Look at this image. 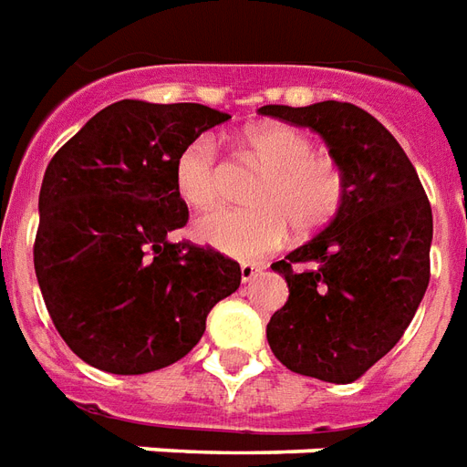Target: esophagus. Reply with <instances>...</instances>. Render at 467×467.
Returning a JSON list of instances; mask_svg holds the SVG:
<instances>
[{
	"instance_id": "esophagus-1",
	"label": "esophagus",
	"mask_w": 467,
	"mask_h": 467,
	"mask_svg": "<svg viewBox=\"0 0 467 467\" xmlns=\"http://www.w3.org/2000/svg\"><path fill=\"white\" fill-rule=\"evenodd\" d=\"M260 275H262V269L254 267V265H243V267H240V277H243L244 285H247V282H254Z\"/></svg>"
}]
</instances>
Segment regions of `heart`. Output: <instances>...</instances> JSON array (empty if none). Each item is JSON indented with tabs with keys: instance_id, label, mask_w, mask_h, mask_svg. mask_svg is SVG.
Segmentation results:
<instances>
[{
	"instance_id": "b5f03b06",
	"label": "heart",
	"mask_w": 467,
	"mask_h": 467,
	"mask_svg": "<svg viewBox=\"0 0 467 467\" xmlns=\"http://www.w3.org/2000/svg\"><path fill=\"white\" fill-rule=\"evenodd\" d=\"M244 150L265 168L252 185L250 210H215L195 223L200 243L240 262H260L296 233H317L341 210L347 178L337 158L314 153L302 130L262 126L243 138ZM175 192L188 207L205 210L220 198V150L210 136L182 148Z\"/></svg>"
}]
</instances>
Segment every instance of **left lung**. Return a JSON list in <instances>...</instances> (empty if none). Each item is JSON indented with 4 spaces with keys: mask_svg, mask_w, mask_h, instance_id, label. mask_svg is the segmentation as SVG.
<instances>
[{
    "mask_svg": "<svg viewBox=\"0 0 467 467\" xmlns=\"http://www.w3.org/2000/svg\"><path fill=\"white\" fill-rule=\"evenodd\" d=\"M312 128L344 168L341 210L272 265L289 299L267 324L272 354L295 374L351 383L391 351L431 279L433 213L399 140L354 103L262 106Z\"/></svg>",
    "mask_w": 467,
    "mask_h": 467,
    "instance_id": "left-lung-1",
    "label": "left lung"
}]
</instances>
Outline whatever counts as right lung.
<instances>
[{
    "mask_svg": "<svg viewBox=\"0 0 467 467\" xmlns=\"http://www.w3.org/2000/svg\"><path fill=\"white\" fill-rule=\"evenodd\" d=\"M227 119L200 103L126 99L47 165L34 269L54 327L86 364L130 376L181 361L240 286V265L215 247L168 240L188 223L175 161Z\"/></svg>",
    "mask_w": 467,
    "mask_h": 467,
    "instance_id": "1",
    "label": "right lung"
}]
</instances>
